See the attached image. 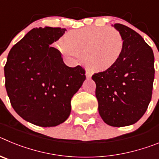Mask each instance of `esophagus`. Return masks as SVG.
<instances>
[{"label":"esophagus","mask_w":159,"mask_h":159,"mask_svg":"<svg viewBox=\"0 0 159 159\" xmlns=\"http://www.w3.org/2000/svg\"><path fill=\"white\" fill-rule=\"evenodd\" d=\"M85 75H86L87 79H90V78H91V77H92V73L90 72L89 71H86V74H85Z\"/></svg>","instance_id":"esophagus-1"}]
</instances>
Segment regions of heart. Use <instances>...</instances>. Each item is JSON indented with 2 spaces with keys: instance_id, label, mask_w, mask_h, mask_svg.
<instances>
[{
  "instance_id": "obj_1",
  "label": "heart",
  "mask_w": 159,
  "mask_h": 159,
  "mask_svg": "<svg viewBox=\"0 0 159 159\" xmlns=\"http://www.w3.org/2000/svg\"><path fill=\"white\" fill-rule=\"evenodd\" d=\"M57 48L66 58L74 60L81 55L83 63L90 70L103 71L118 62L124 40L116 29L92 26L69 32Z\"/></svg>"
}]
</instances>
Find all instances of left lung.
<instances>
[{
    "label": "left lung",
    "mask_w": 159,
    "mask_h": 159,
    "mask_svg": "<svg viewBox=\"0 0 159 159\" xmlns=\"http://www.w3.org/2000/svg\"><path fill=\"white\" fill-rule=\"evenodd\" d=\"M124 40L118 62L110 69L95 73V96L102 120L111 127L138 122L151 100L154 79L153 50L138 32L121 24L113 25Z\"/></svg>",
    "instance_id": "1"
}]
</instances>
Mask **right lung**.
<instances>
[{
  "label": "right lung",
  "mask_w": 159,
  "mask_h": 159,
  "mask_svg": "<svg viewBox=\"0 0 159 159\" xmlns=\"http://www.w3.org/2000/svg\"><path fill=\"white\" fill-rule=\"evenodd\" d=\"M66 29L36 28L11 48L5 66V88L15 111L25 120L55 127L71 113V99L86 79L81 66L67 67L50 44Z\"/></svg>",
  "instance_id": "1"
}]
</instances>
